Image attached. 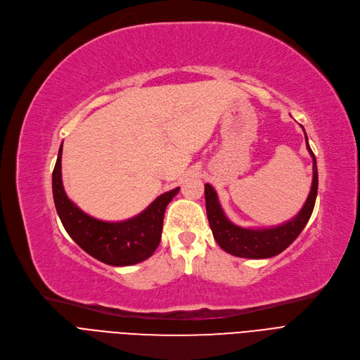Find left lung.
I'll use <instances>...</instances> for the list:
<instances>
[{
    "label": "left lung",
    "instance_id": "8db88e82",
    "mask_svg": "<svg viewBox=\"0 0 360 360\" xmlns=\"http://www.w3.org/2000/svg\"><path fill=\"white\" fill-rule=\"evenodd\" d=\"M305 142L307 150L312 157L311 192L298 215L282 225L252 229L232 224L224 214L215 188L210 184H205V200L209 225L210 229H212L214 238L224 251L229 252L232 256L244 259H269L273 256H278L279 252H282L298 238L301 231L305 228L307 222L311 218L316 199V192H319V170H316V160L309 148L307 134Z\"/></svg>",
    "mask_w": 360,
    "mask_h": 360
}]
</instances>
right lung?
<instances>
[{
    "instance_id": "obj_1",
    "label": "right lung",
    "mask_w": 360,
    "mask_h": 360,
    "mask_svg": "<svg viewBox=\"0 0 360 360\" xmlns=\"http://www.w3.org/2000/svg\"><path fill=\"white\" fill-rule=\"evenodd\" d=\"M60 158L62 145L52 173V192L56 212L70 237L91 257L109 266H132L151 257L161 240L165 207L180 187L162 193L131 219L105 222L82 212L68 199L62 184Z\"/></svg>"
}]
</instances>
